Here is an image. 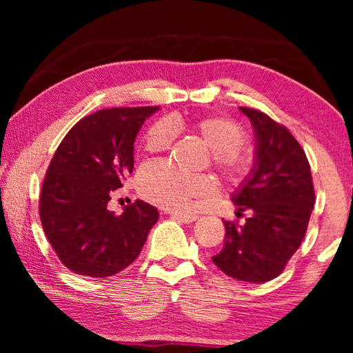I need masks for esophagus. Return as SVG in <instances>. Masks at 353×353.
Listing matches in <instances>:
<instances>
[{
  "label": "esophagus",
  "instance_id": "34e87169",
  "mask_svg": "<svg viewBox=\"0 0 353 353\" xmlns=\"http://www.w3.org/2000/svg\"><path fill=\"white\" fill-rule=\"evenodd\" d=\"M170 215L173 216V219L185 221V223H192V221H196L197 219H199V216L194 214H185V212H170Z\"/></svg>",
  "mask_w": 353,
  "mask_h": 353
}]
</instances>
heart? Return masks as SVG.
Returning <instances> with one entry per match:
<instances>
[{"label":"heart","mask_w":353,"mask_h":353,"mask_svg":"<svg viewBox=\"0 0 353 353\" xmlns=\"http://www.w3.org/2000/svg\"><path fill=\"white\" fill-rule=\"evenodd\" d=\"M176 130H188L210 149L212 165L228 183L244 181L250 172V159L241 151L245 132L233 120L225 117H201L192 120L172 119L157 122L148 130L144 149L149 154L167 151ZM138 190L144 199L167 209H188L196 199H207L215 192L209 176L181 175L163 162L146 163L138 175Z\"/></svg>","instance_id":"obj_1"}]
</instances>
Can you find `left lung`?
<instances>
[{
  "instance_id": "1",
  "label": "left lung",
  "mask_w": 353,
  "mask_h": 353,
  "mask_svg": "<svg viewBox=\"0 0 353 353\" xmlns=\"http://www.w3.org/2000/svg\"><path fill=\"white\" fill-rule=\"evenodd\" d=\"M254 128V165L231 201L244 225L225 223V244L212 260L230 278L265 283L283 272L305 236L313 205L310 163L291 132L255 109L239 108Z\"/></svg>"
}]
</instances>
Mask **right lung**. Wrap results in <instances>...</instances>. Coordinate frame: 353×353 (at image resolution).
Here are the masks:
<instances>
[{
	"label": "right lung",
	"instance_id": "add662e5",
	"mask_svg": "<svg viewBox=\"0 0 353 353\" xmlns=\"http://www.w3.org/2000/svg\"><path fill=\"white\" fill-rule=\"evenodd\" d=\"M159 108L103 109L65 134L48 167L40 197L43 230L57 257L77 274L108 278L134 262L159 220L137 199L120 215L110 192L133 172V144Z\"/></svg>",
	"mask_w": 353,
	"mask_h": 353
}]
</instances>
